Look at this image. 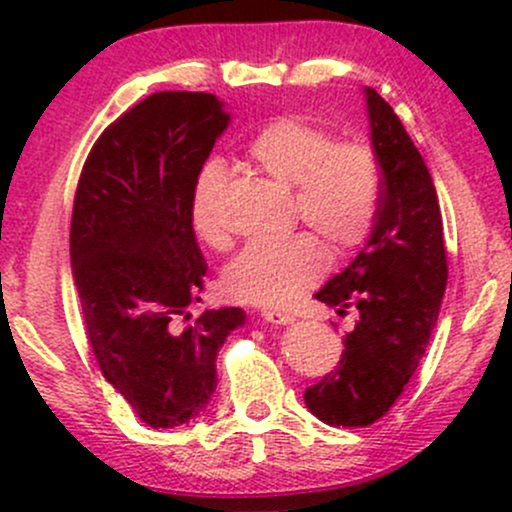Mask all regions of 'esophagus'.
<instances>
[{
  "instance_id": "esophagus-1",
  "label": "esophagus",
  "mask_w": 512,
  "mask_h": 512,
  "mask_svg": "<svg viewBox=\"0 0 512 512\" xmlns=\"http://www.w3.org/2000/svg\"><path fill=\"white\" fill-rule=\"evenodd\" d=\"M262 317L264 322H272V325H289L293 322V315L291 313H281V310H262Z\"/></svg>"
}]
</instances>
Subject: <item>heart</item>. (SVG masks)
<instances>
[{
  "label": "heart",
  "instance_id": "heart-1",
  "mask_svg": "<svg viewBox=\"0 0 512 512\" xmlns=\"http://www.w3.org/2000/svg\"><path fill=\"white\" fill-rule=\"evenodd\" d=\"M245 158L264 175L293 185V219L301 231L279 243H252L226 267L223 286L236 301L286 305L320 279L327 251L351 255L373 231L380 204V163L358 142H334L330 129L305 117H276L245 146ZM226 173L204 163L190 195L195 236L214 250L231 245L221 219Z\"/></svg>",
  "mask_w": 512,
  "mask_h": 512
}]
</instances>
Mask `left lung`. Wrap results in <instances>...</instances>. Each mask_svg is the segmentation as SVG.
<instances>
[{
	"instance_id": "8db88e82",
	"label": "left lung",
	"mask_w": 512,
	"mask_h": 512,
	"mask_svg": "<svg viewBox=\"0 0 512 512\" xmlns=\"http://www.w3.org/2000/svg\"><path fill=\"white\" fill-rule=\"evenodd\" d=\"M370 137L380 163V204L368 245L315 293L339 315L358 310L332 373L305 390L330 426L366 428L397 402L426 354L448 286L436 185L395 110L368 88Z\"/></svg>"
}]
</instances>
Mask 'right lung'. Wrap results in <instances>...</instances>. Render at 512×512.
Segmentation results:
<instances>
[{"label": "right lung", "mask_w": 512, "mask_h": 512, "mask_svg": "<svg viewBox=\"0 0 512 512\" xmlns=\"http://www.w3.org/2000/svg\"><path fill=\"white\" fill-rule=\"evenodd\" d=\"M228 115L204 91H158L103 129L76 185L69 252L84 332L105 383L151 428L204 411L240 308L187 305L204 289L190 195Z\"/></svg>", "instance_id": "add662e5"}]
</instances>
